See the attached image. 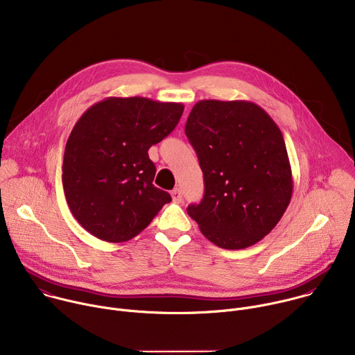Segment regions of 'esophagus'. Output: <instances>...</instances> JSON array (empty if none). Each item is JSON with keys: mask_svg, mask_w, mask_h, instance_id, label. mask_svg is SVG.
Wrapping results in <instances>:
<instances>
[{"mask_svg": "<svg viewBox=\"0 0 355 355\" xmlns=\"http://www.w3.org/2000/svg\"><path fill=\"white\" fill-rule=\"evenodd\" d=\"M171 196H173V200L175 202V204H180V202L182 200V192L180 188H175L171 191Z\"/></svg>", "mask_w": 355, "mask_h": 355, "instance_id": "34e87169", "label": "esophagus"}]
</instances>
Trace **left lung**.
I'll return each instance as SVG.
<instances>
[{
	"label": "left lung",
	"mask_w": 355,
	"mask_h": 355,
	"mask_svg": "<svg viewBox=\"0 0 355 355\" xmlns=\"http://www.w3.org/2000/svg\"><path fill=\"white\" fill-rule=\"evenodd\" d=\"M185 135L204 173L205 193L188 215L218 247L241 250L281 220L292 196L284 136L271 116L248 101L204 99Z\"/></svg>",
	"instance_id": "obj_1"
}]
</instances>
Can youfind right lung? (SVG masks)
Instances as JSON below:
<instances>
[{"instance_id": "obj_1", "label": "right lung", "mask_w": 355, "mask_h": 355, "mask_svg": "<svg viewBox=\"0 0 355 355\" xmlns=\"http://www.w3.org/2000/svg\"><path fill=\"white\" fill-rule=\"evenodd\" d=\"M184 105L143 96H110L89 107L66 143L63 188L77 222L92 236L122 243L171 202L156 188L148 148L167 137Z\"/></svg>"}]
</instances>
